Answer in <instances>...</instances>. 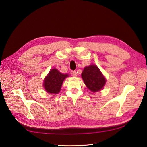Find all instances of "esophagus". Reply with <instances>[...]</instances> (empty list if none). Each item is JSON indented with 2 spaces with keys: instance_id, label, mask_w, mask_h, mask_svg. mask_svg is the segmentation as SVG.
Segmentation results:
<instances>
[{
  "instance_id": "34e87169",
  "label": "esophagus",
  "mask_w": 147,
  "mask_h": 147,
  "mask_svg": "<svg viewBox=\"0 0 147 147\" xmlns=\"http://www.w3.org/2000/svg\"><path fill=\"white\" fill-rule=\"evenodd\" d=\"M71 74L72 75H73V76H77V73H76V71H72L71 72Z\"/></svg>"
}]
</instances>
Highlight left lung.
<instances>
[{
  "mask_svg": "<svg viewBox=\"0 0 147 147\" xmlns=\"http://www.w3.org/2000/svg\"><path fill=\"white\" fill-rule=\"evenodd\" d=\"M84 83L92 92L101 90L105 83V78L95 65H90L84 69L82 74Z\"/></svg>",
  "mask_w": 147,
  "mask_h": 147,
  "instance_id": "left-lung-1",
  "label": "left lung"
}]
</instances>
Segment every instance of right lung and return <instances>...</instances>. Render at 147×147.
I'll return each instance as SVG.
<instances>
[{
  "label": "right lung",
  "instance_id": "1",
  "mask_svg": "<svg viewBox=\"0 0 147 147\" xmlns=\"http://www.w3.org/2000/svg\"><path fill=\"white\" fill-rule=\"evenodd\" d=\"M67 76V74L60 73L56 69H52L45 77L43 82L45 90L49 93H58L60 92L64 79Z\"/></svg>",
  "mask_w": 147,
  "mask_h": 147
}]
</instances>
